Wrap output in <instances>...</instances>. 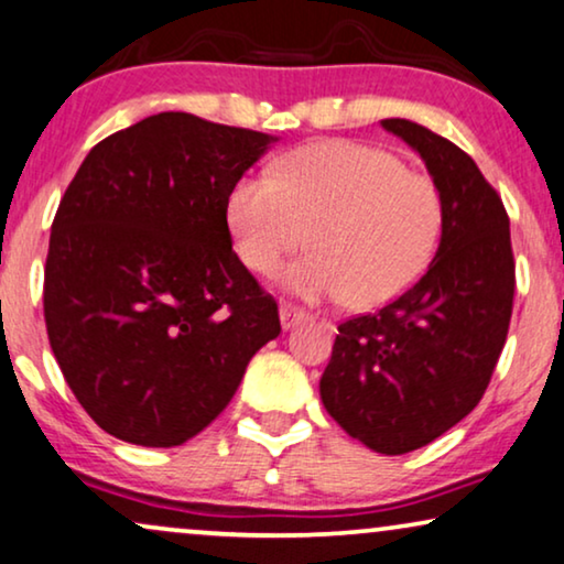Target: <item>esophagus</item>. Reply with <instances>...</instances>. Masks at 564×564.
<instances>
[{"label":"esophagus","mask_w":564,"mask_h":564,"mask_svg":"<svg viewBox=\"0 0 564 564\" xmlns=\"http://www.w3.org/2000/svg\"><path fill=\"white\" fill-rule=\"evenodd\" d=\"M278 314H281V325H283V329H291V327L296 325L299 319L306 317L304 310H299V306L286 304V302L281 304V310H278Z\"/></svg>","instance_id":"obj_1"}]
</instances>
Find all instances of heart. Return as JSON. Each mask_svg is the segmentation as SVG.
I'll return each instance as SVG.
<instances>
[{
	"label": "heart",
	"mask_w": 564,
	"mask_h": 564,
	"mask_svg": "<svg viewBox=\"0 0 564 564\" xmlns=\"http://www.w3.org/2000/svg\"><path fill=\"white\" fill-rule=\"evenodd\" d=\"M239 260L273 275L304 237L312 252L283 283L304 299L356 310L392 302L423 275L444 231V198L431 175L356 141L296 149L270 172H247L229 193Z\"/></svg>",
	"instance_id": "heart-1"
}]
</instances>
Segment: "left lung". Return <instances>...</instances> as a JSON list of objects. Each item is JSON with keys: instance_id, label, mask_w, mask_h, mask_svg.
I'll list each match as a JSON object with an SVG mask.
<instances>
[{"instance_id": "obj_1", "label": "left lung", "mask_w": 564, "mask_h": 564, "mask_svg": "<svg viewBox=\"0 0 564 564\" xmlns=\"http://www.w3.org/2000/svg\"><path fill=\"white\" fill-rule=\"evenodd\" d=\"M423 156L444 198L438 250L412 286L337 327L319 394L345 433L397 456L444 435L482 400L516 294L510 221L475 160L404 118L381 120Z\"/></svg>"}]
</instances>
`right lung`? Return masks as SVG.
<instances>
[{"mask_svg":"<svg viewBox=\"0 0 564 564\" xmlns=\"http://www.w3.org/2000/svg\"><path fill=\"white\" fill-rule=\"evenodd\" d=\"M273 137L160 112L89 149L51 224L48 343L87 415L137 446L200 433L281 333L231 250L229 193Z\"/></svg>","mask_w":564,"mask_h":564,"instance_id":"obj_1","label":"right lung"}]
</instances>
